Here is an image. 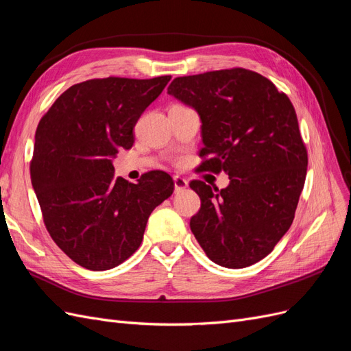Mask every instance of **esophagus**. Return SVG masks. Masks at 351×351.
<instances>
[{
    "mask_svg": "<svg viewBox=\"0 0 351 351\" xmlns=\"http://www.w3.org/2000/svg\"><path fill=\"white\" fill-rule=\"evenodd\" d=\"M189 187V181L183 177L180 176H174V189L176 191H180V190H184Z\"/></svg>",
    "mask_w": 351,
    "mask_h": 351,
    "instance_id": "34e87169",
    "label": "esophagus"
}]
</instances>
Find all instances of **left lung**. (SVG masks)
Here are the masks:
<instances>
[{"label": "left lung", "instance_id": "1", "mask_svg": "<svg viewBox=\"0 0 351 351\" xmlns=\"http://www.w3.org/2000/svg\"><path fill=\"white\" fill-rule=\"evenodd\" d=\"M167 93L200 117V170L229 176L222 190L190 183L202 200L191 232L213 263L248 267L291 228L305 184L308 154L293 104L244 68L178 77Z\"/></svg>", "mask_w": 351, "mask_h": 351}]
</instances>
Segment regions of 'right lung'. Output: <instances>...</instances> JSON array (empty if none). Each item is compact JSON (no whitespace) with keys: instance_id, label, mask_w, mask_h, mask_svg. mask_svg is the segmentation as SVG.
Returning <instances> with one entry per match:
<instances>
[{"instance_id":"obj_1","label":"right lung","mask_w":351,"mask_h":351,"mask_svg":"<svg viewBox=\"0 0 351 351\" xmlns=\"http://www.w3.org/2000/svg\"><path fill=\"white\" fill-rule=\"evenodd\" d=\"M171 80L108 77L62 93L40 119L30 178L47 232L66 256L94 271L134 254L152 210L174 191L173 178L151 171L129 183L113 158L135 142L138 119Z\"/></svg>"}]
</instances>
